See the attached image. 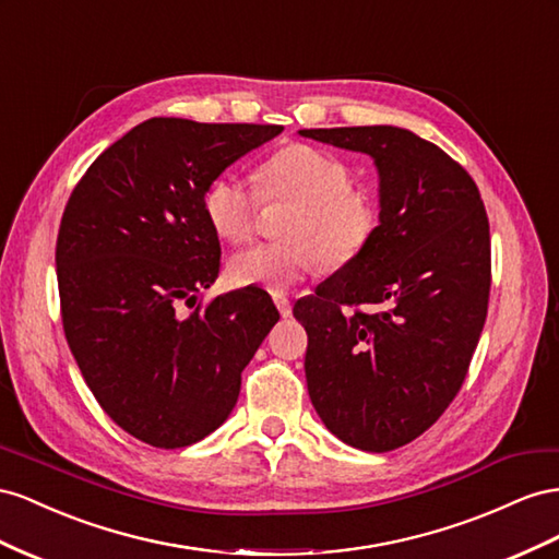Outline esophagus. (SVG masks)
<instances>
[{
  "label": "esophagus",
  "mask_w": 559,
  "mask_h": 559,
  "mask_svg": "<svg viewBox=\"0 0 559 559\" xmlns=\"http://www.w3.org/2000/svg\"><path fill=\"white\" fill-rule=\"evenodd\" d=\"M274 305H276L278 313H281L283 318H288V316L293 313V305H290V299H288V297H283V295H276V297H274Z\"/></svg>",
  "instance_id": "obj_1"
}]
</instances>
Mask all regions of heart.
<instances>
[{"label":"heart","instance_id":"b5f03b06","mask_svg":"<svg viewBox=\"0 0 559 559\" xmlns=\"http://www.w3.org/2000/svg\"><path fill=\"white\" fill-rule=\"evenodd\" d=\"M260 191L225 173L205 187L203 213L225 241H243L254 229L262 199L295 201L283 234L290 241L254 243L231 254L227 264L236 288L285 293L318 266L340 269L358 260L377 231L379 211L368 189L350 185L340 156L311 145H288L269 156Z\"/></svg>","mask_w":559,"mask_h":559}]
</instances>
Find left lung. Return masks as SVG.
<instances>
[{
  "label": "left lung",
  "mask_w": 559,
  "mask_h": 559,
  "mask_svg": "<svg viewBox=\"0 0 559 559\" xmlns=\"http://www.w3.org/2000/svg\"><path fill=\"white\" fill-rule=\"evenodd\" d=\"M299 135L370 154L379 170L370 246L293 313L318 417L350 448L391 452L433 426L468 374L491 285L485 203L464 166L412 131Z\"/></svg>",
  "instance_id": "8db88e82"
}]
</instances>
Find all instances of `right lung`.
<instances>
[{
	"instance_id": "right-lung-1",
	"label": "right lung",
	"mask_w": 559,
	"mask_h": 559,
	"mask_svg": "<svg viewBox=\"0 0 559 559\" xmlns=\"http://www.w3.org/2000/svg\"><path fill=\"white\" fill-rule=\"evenodd\" d=\"M276 123L154 117L109 145L72 189L56 241L62 330L95 401L162 450L203 440L229 417L241 372L278 311L260 288L219 295L203 191Z\"/></svg>"
}]
</instances>
